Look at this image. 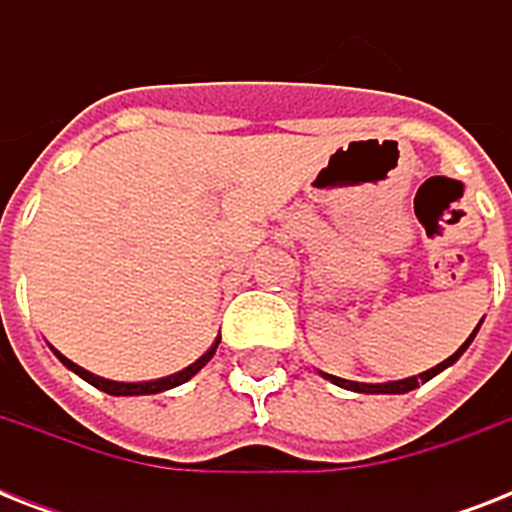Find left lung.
<instances>
[{"label":"left lung","mask_w":512,"mask_h":512,"mask_svg":"<svg viewBox=\"0 0 512 512\" xmlns=\"http://www.w3.org/2000/svg\"><path fill=\"white\" fill-rule=\"evenodd\" d=\"M481 324H484V321H481ZM481 324H478V327H481ZM478 327L473 329V335L462 342L460 348H457V353H452V356L446 358V361L436 364L433 369H428V372L414 374V377H406V380H396V382H350V380H342V377H335V374H327V372H321V374H324L329 382H335V385H340V388H345V390H353V393H409V390L420 388L422 382L433 380L438 372H444L446 366H452L454 361H457V358H460L462 353L468 350V345L473 342V337H476Z\"/></svg>","instance_id":"8db88e82"}]
</instances>
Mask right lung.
I'll use <instances>...</instances> for the list:
<instances>
[{"mask_svg": "<svg viewBox=\"0 0 512 512\" xmlns=\"http://www.w3.org/2000/svg\"><path fill=\"white\" fill-rule=\"evenodd\" d=\"M217 345H220V340L212 342V348L204 353L201 358H196L191 366H185V369H180V372L170 374V377H162V380H148V382H116V380H106V377H98V374L87 372V369H82L79 364H74V361H68L60 350L52 348V353L60 358V364L68 366L71 372L79 374L82 380H87L90 385H95L98 390H103V393H108V396H151V393H162V390H170V388H177V385H183V382H188L193 377V374L199 372L201 366L207 364L209 358L215 356Z\"/></svg>", "mask_w": 512, "mask_h": 512, "instance_id": "obj_1", "label": "right lung"}]
</instances>
